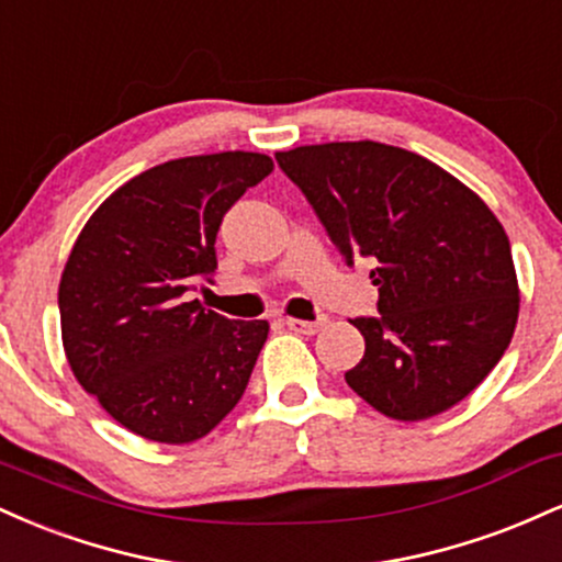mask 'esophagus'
Listing matches in <instances>:
<instances>
[{"instance_id":"34e87169","label":"esophagus","mask_w":562,"mask_h":562,"mask_svg":"<svg viewBox=\"0 0 562 562\" xmlns=\"http://www.w3.org/2000/svg\"><path fill=\"white\" fill-rule=\"evenodd\" d=\"M325 322H327L325 317H319V319H314V322L288 317V319H285V325H288L290 330H293V333H301V335H314V333H319L322 327H325Z\"/></svg>"}]
</instances>
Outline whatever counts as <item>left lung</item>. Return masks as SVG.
<instances>
[{"instance_id": "obj_1", "label": "left lung", "mask_w": 562, "mask_h": 562, "mask_svg": "<svg viewBox=\"0 0 562 562\" xmlns=\"http://www.w3.org/2000/svg\"><path fill=\"white\" fill-rule=\"evenodd\" d=\"M351 263L375 259L380 317L351 319L364 357L346 372L367 404L417 423L460 404L509 346L520 290L499 218L434 160L383 142L277 153Z\"/></svg>"}]
</instances>
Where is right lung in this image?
<instances>
[{"label":"right lung","mask_w":562,"mask_h":562,"mask_svg":"<svg viewBox=\"0 0 562 562\" xmlns=\"http://www.w3.org/2000/svg\"><path fill=\"white\" fill-rule=\"evenodd\" d=\"M274 169L261 153L166 160L83 224L60 277L63 348L81 389L147 441L190 443L235 409L269 322L187 301L216 269V232Z\"/></svg>","instance_id":"obj_1"}]
</instances>
